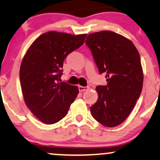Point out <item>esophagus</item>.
Segmentation results:
<instances>
[{
	"mask_svg": "<svg viewBox=\"0 0 160 160\" xmlns=\"http://www.w3.org/2000/svg\"><path fill=\"white\" fill-rule=\"evenodd\" d=\"M78 90L80 92H84L89 89V87H82V86H78Z\"/></svg>",
	"mask_w": 160,
	"mask_h": 160,
	"instance_id": "34e87169",
	"label": "esophagus"
}]
</instances>
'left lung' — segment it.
Listing matches in <instances>:
<instances>
[{
    "mask_svg": "<svg viewBox=\"0 0 160 160\" xmlns=\"http://www.w3.org/2000/svg\"><path fill=\"white\" fill-rule=\"evenodd\" d=\"M107 84L98 86V101L90 107L94 119L113 128L122 124L134 108L143 88L141 58L132 41L114 32H94L85 41Z\"/></svg>",
    "mask_w": 160,
    "mask_h": 160,
    "instance_id": "8db88e82",
    "label": "left lung"
}]
</instances>
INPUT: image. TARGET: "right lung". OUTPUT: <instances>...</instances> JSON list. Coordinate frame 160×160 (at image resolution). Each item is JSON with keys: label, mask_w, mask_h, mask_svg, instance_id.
<instances>
[{"label": "right lung", "mask_w": 160, "mask_h": 160, "mask_svg": "<svg viewBox=\"0 0 160 160\" xmlns=\"http://www.w3.org/2000/svg\"><path fill=\"white\" fill-rule=\"evenodd\" d=\"M86 36L45 32L35 40L23 58L19 79L24 100L43 123L54 124L64 118L77 97V87L60 82L65 58L82 46Z\"/></svg>", "instance_id": "1"}]
</instances>
